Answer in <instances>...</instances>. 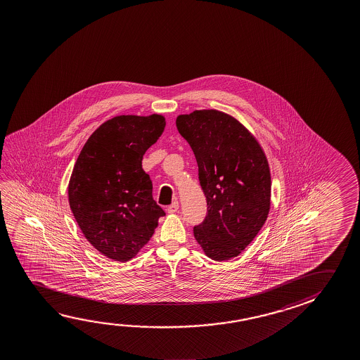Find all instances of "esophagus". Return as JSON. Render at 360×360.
Instances as JSON below:
<instances>
[{"label": "esophagus", "mask_w": 360, "mask_h": 360, "mask_svg": "<svg viewBox=\"0 0 360 360\" xmlns=\"http://www.w3.org/2000/svg\"><path fill=\"white\" fill-rule=\"evenodd\" d=\"M178 208H179V205H178V202H173L171 206H168V208H167V211H168V213H176L178 211Z\"/></svg>", "instance_id": "obj_1"}]
</instances>
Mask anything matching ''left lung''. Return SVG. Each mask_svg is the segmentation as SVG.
<instances>
[{
  "label": "left lung",
  "mask_w": 360,
  "mask_h": 360,
  "mask_svg": "<svg viewBox=\"0 0 360 360\" xmlns=\"http://www.w3.org/2000/svg\"><path fill=\"white\" fill-rule=\"evenodd\" d=\"M176 125L195 153L206 195L207 216L193 229L195 240L210 259L236 257L270 211L271 174L265 152L236 118L216 109L181 114Z\"/></svg>",
  "instance_id": "8db88e82"
}]
</instances>
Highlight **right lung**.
<instances>
[{
    "label": "right lung",
    "mask_w": 360,
    "mask_h": 360,
    "mask_svg": "<svg viewBox=\"0 0 360 360\" xmlns=\"http://www.w3.org/2000/svg\"><path fill=\"white\" fill-rule=\"evenodd\" d=\"M165 127L160 114L114 117L89 136L74 165L71 212L86 240L114 261L133 259L165 214L142 168L143 155Z\"/></svg>",
    "instance_id": "1"
}]
</instances>
